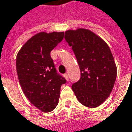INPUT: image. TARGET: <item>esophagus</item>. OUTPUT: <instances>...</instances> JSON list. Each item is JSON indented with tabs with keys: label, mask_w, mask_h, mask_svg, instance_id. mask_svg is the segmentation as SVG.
<instances>
[{
	"label": "esophagus",
	"mask_w": 132,
	"mask_h": 132,
	"mask_svg": "<svg viewBox=\"0 0 132 132\" xmlns=\"http://www.w3.org/2000/svg\"><path fill=\"white\" fill-rule=\"evenodd\" d=\"M64 77L66 78V80H69V77H68V73H65V74H64Z\"/></svg>",
	"instance_id": "obj_1"
}]
</instances>
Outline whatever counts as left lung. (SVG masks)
<instances>
[{
	"label": "left lung",
	"instance_id": "8db88e82",
	"mask_svg": "<svg viewBox=\"0 0 132 132\" xmlns=\"http://www.w3.org/2000/svg\"><path fill=\"white\" fill-rule=\"evenodd\" d=\"M64 38L75 54L81 72L72 90L82 105L98 107L108 98L117 75L110 47L88 29L68 30Z\"/></svg>",
	"mask_w": 132,
	"mask_h": 132
}]
</instances>
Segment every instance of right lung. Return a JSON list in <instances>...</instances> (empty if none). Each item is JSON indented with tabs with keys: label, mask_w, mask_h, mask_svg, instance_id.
I'll use <instances>...</instances> for the list:
<instances>
[{
	"label": "right lung",
	"mask_w": 132,
	"mask_h": 132,
	"mask_svg": "<svg viewBox=\"0 0 132 132\" xmlns=\"http://www.w3.org/2000/svg\"><path fill=\"white\" fill-rule=\"evenodd\" d=\"M64 38V32H40L31 37L16 56V71L24 95L37 108H55L66 80L55 68L50 52Z\"/></svg>",
	"instance_id": "obj_1"
}]
</instances>
